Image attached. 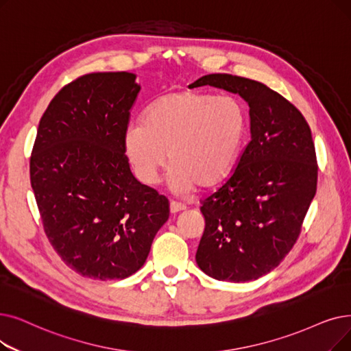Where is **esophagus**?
<instances>
[{
    "mask_svg": "<svg viewBox=\"0 0 351 351\" xmlns=\"http://www.w3.org/2000/svg\"><path fill=\"white\" fill-rule=\"evenodd\" d=\"M171 213H178V212H182V210H185L186 209V206L184 205V204H179V202H171Z\"/></svg>",
    "mask_w": 351,
    "mask_h": 351,
    "instance_id": "34e87169",
    "label": "esophagus"
}]
</instances>
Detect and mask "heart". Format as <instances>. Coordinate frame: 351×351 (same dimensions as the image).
I'll use <instances>...</instances> for the list:
<instances>
[{
    "label": "heart",
    "instance_id": "1",
    "mask_svg": "<svg viewBox=\"0 0 351 351\" xmlns=\"http://www.w3.org/2000/svg\"><path fill=\"white\" fill-rule=\"evenodd\" d=\"M245 126V109L235 97L175 91L152 103L145 121L128 126L126 155L145 185L156 184L167 152L173 191L210 188L231 172Z\"/></svg>",
    "mask_w": 351,
    "mask_h": 351
}]
</instances>
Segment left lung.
<instances>
[{
    "mask_svg": "<svg viewBox=\"0 0 351 351\" xmlns=\"http://www.w3.org/2000/svg\"><path fill=\"white\" fill-rule=\"evenodd\" d=\"M201 86L247 101L251 141L230 179L202 202L196 264L218 281L258 280L291 251L315 195L311 130L295 106L260 82L218 73L189 84Z\"/></svg>",
    "mask_w": 351,
    "mask_h": 351,
    "instance_id": "obj_1",
    "label": "left lung"
}]
</instances>
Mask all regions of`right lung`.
<instances>
[{
  "label": "right lung",
  "instance_id": "add662e5",
  "mask_svg": "<svg viewBox=\"0 0 351 351\" xmlns=\"http://www.w3.org/2000/svg\"><path fill=\"white\" fill-rule=\"evenodd\" d=\"M139 91L134 73L86 74L58 91L38 125L29 179L44 231L87 278L139 271L169 218V202L133 176L125 155Z\"/></svg>",
  "mask_w": 351,
  "mask_h": 351
}]
</instances>
